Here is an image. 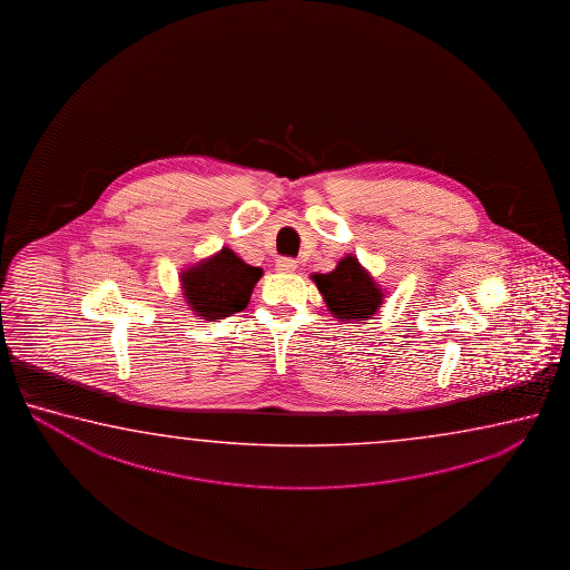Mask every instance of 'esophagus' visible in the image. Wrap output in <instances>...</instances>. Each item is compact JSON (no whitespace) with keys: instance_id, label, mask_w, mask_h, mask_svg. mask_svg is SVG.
<instances>
[{"instance_id":"1","label":"esophagus","mask_w":570,"mask_h":570,"mask_svg":"<svg viewBox=\"0 0 570 570\" xmlns=\"http://www.w3.org/2000/svg\"><path fill=\"white\" fill-rule=\"evenodd\" d=\"M275 269L279 271V273H293V271L297 269V261L289 259V257H281L275 263Z\"/></svg>"}]
</instances>
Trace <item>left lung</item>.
<instances>
[{"instance_id":"obj_1","label":"left lung","mask_w":570,"mask_h":570,"mask_svg":"<svg viewBox=\"0 0 570 570\" xmlns=\"http://www.w3.org/2000/svg\"><path fill=\"white\" fill-rule=\"evenodd\" d=\"M311 279L338 321H365L383 305L385 293L355 255L343 257L331 273H315Z\"/></svg>"}]
</instances>
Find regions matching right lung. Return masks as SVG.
Masks as SVG:
<instances>
[{"mask_svg": "<svg viewBox=\"0 0 570 570\" xmlns=\"http://www.w3.org/2000/svg\"><path fill=\"white\" fill-rule=\"evenodd\" d=\"M263 269L247 265L229 247H223L194 267L181 271V289L187 305L205 321L232 317L249 305Z\"/></svg>", "mask_w": 570, "mask_h": 570, "instance_id": "right-lung-1", "label": "right lung"}]
</instances>
